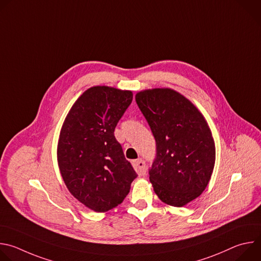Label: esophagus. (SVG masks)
<instances>
[{"label": "esophagus", "instance_id": "34e87169", "mask_svg": "<svg viewBox=\"0 0 261 261\" xmlns=\"http://www.w3.org/2000/svg\"><path fill=\"white\" fill-rule=\"evenodd\" d=\"M133 167L138 175H144L146 173L145 162L142 159H138L133 162Z\"/></svg>", "mask_w": 261, "mask_h": 261}]
</instances>
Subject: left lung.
Wrapping results in <instances>:
<instances>
[{"label": "left lung", "mask_w": 261, "mask_h": 261, "mask_svg": "<svg viewBox=\"0 0 261 261\" xmlns=\"http://www.w3.org/2000/svg\"><path fill=\"white\" fill-rule=\"evenodd\" d=\"M135 100L156 140L148 171L154 191L164 203L184 206L211 179L216 159L211 129L196 106L174 90H144Z\"/></svg>", "instance_id": "8db88e82"}]
</instances>
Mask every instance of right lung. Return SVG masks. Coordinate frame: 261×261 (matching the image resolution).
<instances>
[{
	"label": "right lung",
	"instance_id": "add662e5",
	"mask_svg": "<svg viewBox=\"0 0 261 261\" xmlns=\"http://www.w3.org/2000/svg\"><path fill=\"white\" fill-rule=\"evenodd\" d=\"M132 99L131 91L92 87L73 104L61 129L58 163L65 185L97 213L122 203L137 176L114 133Z\"/></svg>",
	"mask_w": 261,
	"mask_h": 261
}]
</instances>
